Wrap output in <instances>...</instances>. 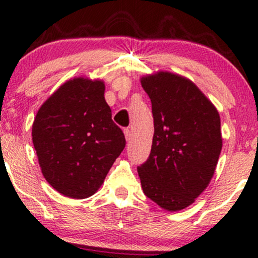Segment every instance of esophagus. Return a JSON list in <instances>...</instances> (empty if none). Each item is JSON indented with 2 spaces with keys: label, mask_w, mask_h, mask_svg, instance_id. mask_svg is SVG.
<instances>
[{
  "label": "esophagus",
  "mask_w": 258,
  "mask_h": 258,
  "mask_svg": "<svg viewBox=\"0 0 258 258\" xmlns=\"http://www.w3.org/2000/svg\"><path fill=\"white\" fill-rule=\"evenodd\" d=\"M123 133H125L126 141H130V138H131V131H130V128L123 130Z\"/></svg>",
  "instance_id": "obj_1"
}]
</instances>
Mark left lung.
Returning a JSON list of instances; mask_svg holds the SVG:
<instances>
[{
    "label": "left lung",
    "mask_w": 258,
    "mask_h": 258,
    "mask_svg": "<svg viewBox=\"0 0 258 258\" xmlns=\"http://www.w3.org/2000/svg\"><path fill=\"white\" fill-rule=\"evenodd\" d=\"M152 102L154 137L137 167L144 194L177 211L194 203L214 176L222 149L218 111L193 82L171 73L142 79Z\"/></svg>",
    "instance_id": "1"
}]
</instances>
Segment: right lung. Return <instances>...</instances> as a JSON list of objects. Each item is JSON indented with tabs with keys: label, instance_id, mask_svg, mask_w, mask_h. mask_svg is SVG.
<instances>
[{
	"label": "right lung",
	"instance_id": "1",
	"mask_svg": "<svg viewBox=\"0 0 258 258\" xmlns=\"http://www.w3.org/2000/svg\"><path fill=\"white\" fill-rule=\"evenodd\" d=\"M32 143L47 182L65 197L85 199L104 182L126 139L111 119L104 84L78 78L37 111Z\"/></svg>",
	"mask_w": 258,
	"mask_h": 258
}]
</instances>
